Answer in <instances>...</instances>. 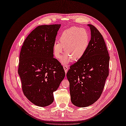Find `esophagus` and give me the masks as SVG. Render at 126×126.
Wrapping results in <instances>:
<instances>
[{
    "instance_id": "34e87169",
    "label": "esophagus",
    "mask_w": 126,
    "mask_h": 126,
    "mask_svg": "<svg viewBox=\"0 0 126 126\" xmlns=\"http://www.w3.org/2000/svg\"><path fill=\"white\" fill-rule=\"evenodd\" d=\"M63 69L64 70V71H65L66 73H67V72L68 70V66L67 64H65V65H63Z\"/></svg>"
}]
</instances>
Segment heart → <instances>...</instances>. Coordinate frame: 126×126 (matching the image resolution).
Returning <instances> with one entry per match:
<instances>
[{"label":"heart","mask_w":126,"mask_h":126,"mask_svg":"<svg viewBox=\"0 0 126 126\" xmlns=\"http://www.w3.org/2000/svg\"><path fill=\"white\" fill-rule=\"evenodd\" d=\"M59 42L54 45V52L55 57L59 59L64 50L66 55L62 62L63 63L70 62L71 58L78 60L84 55L90 42L89 34L85 29L73 27L66 29L62 33Z\"/></svg>","instance_id":"1"}]
</instances>
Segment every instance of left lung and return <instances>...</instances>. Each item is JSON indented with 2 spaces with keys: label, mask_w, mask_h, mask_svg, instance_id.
<instances>
[{
  "label": "left lung",
  "mask_w": 126,
  "mask_h": 126,
  "mask_svg": "<svg viewBox=\"0 0 126 126\" xmlns=\"http://www.w3.org/2000/svg\"><path fill=\"white\" fill-rule=\"evenodd\" d=\"M91 39L85 54L67 73L71 102L79 107L93 104L101 96L109 75L110 57L100 32L89 24Z\"/></svg>",
  "instance_id": "1"
}]
</instances>
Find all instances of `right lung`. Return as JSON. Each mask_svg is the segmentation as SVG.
<instances>
[{
    "label": "right lung",
    "instance_id": "right-lung-1",
    "mask_svg": "<svg viewBox=\"0 0 126 126\" xmlns=\"http://www.w3.org/2000/svg\"><path fill=\"white\" fill-rule=\"evenodd\" d=\"M60 24L41 25L29 33L22 46L18 72L25 96L39 107L54 101L53 93L65 76L63 67L54 58V45Z\"/></svg>",
    "mask_w": 126,
    "mask_h": 126
}]
</instances>
